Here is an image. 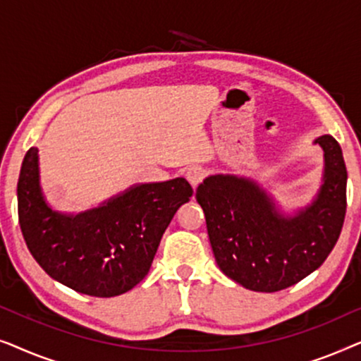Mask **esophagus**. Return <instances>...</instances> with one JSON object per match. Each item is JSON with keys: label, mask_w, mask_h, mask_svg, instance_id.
Listing matches in <instances>:
<instances>
[{"label": "esophagus", "mask_w": 361, "mask_h": 361, "mask_svg": "<svg viewBox=\"0 0 361 361\" xmlns=\"http://www.w3.org/2000/svg\"><path fill=\"white\" fill-rule=\"evenodd\" d=\"M185 177H187V180H189L192 184V187H197L202 180H204L205 169H204V167H200V166H192V167H189V169H187Z\"/></svg>", "instance_id": "1"}]
</instances>
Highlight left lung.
<instances>
[{"instance_id": "left-lung-1", "label": "left lung", "mask_w": 361, "mask_h": 361, "mask_svg": "<svg viewBox=\"0 0 361 361\" xmlns=\"http://www.w3.org/2000/svg\"><path fill=\"white\" fill-rule=\"evenodd\" d=\"M324 179L312 204L284 215L246 177L216 174L197 187L215 261L225 276L256 293L298 284L327 259L347 212V167L340 145L324 135Z\"/></svg>"}]
</instances>
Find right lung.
<instances>
[{"instance_id": "1", "label": "right lung", "mask_w": 361, "mask_h": 361, "mask_svg": "<svg viewBox=\"0 0 361 361\" xmlns=\"http://www.w3.org/2000/svg\"><path fill=\"white\" fill-rule=\"evenodd\" d=\"M192 194L189 182L177 177L133 185L82 214H62L44 199L37 147H31L18 180L19 225L34 259L52 279L80 294L113 298L149 273L162 235Z\"/></svg>"}]
</instances>
